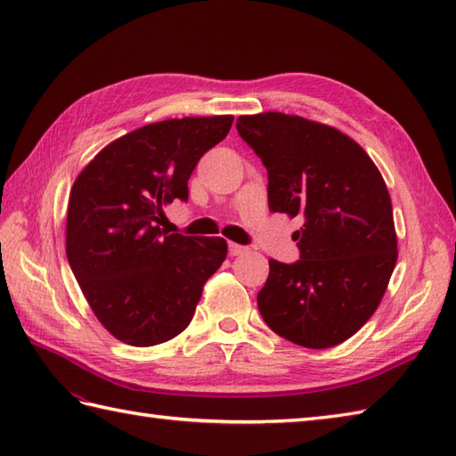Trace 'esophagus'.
I'll use <instances>...</instances> for the list:
<instances>
[{"instance_id": "obj_1", "label": "esophagus", "mask_w": 456, "mask_h": 456, "mask_svg": "<svg viewBox=\"0 0 456 456\" xmlns=\"http://www.w3.org/2000/svg\"><path fill=\"white\" fill-rule=\"evenodd\" d=\"M248 250V247L245 245H237V243H229V253L233 256H239V255H245Z\"/></svg>"}]
</instances>
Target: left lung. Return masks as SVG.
I'll return each mask as SVG.
<instances>
[{
	"instance_id": "1",
	"label": "left lung",
	"mask_w": 456,
	"mask_h": 456,
	"mask_svg": "<svg viewBox=\"0 0 456 456\" xmlns=\"http://www.w3.org/2000/svg\"><path fill=\"white\" fill-rule=\"evenodd\" d=\"M237 131L268 170L270 211L304 217L299 260H268L260 315L299 346L346 341L376 312L398 260L382 174L345 133L297 115H240Z\"/></svg>"
}]
</instances>
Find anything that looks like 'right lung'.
<instances>
[{
  "instance_id": "obj_1",
  "label": "right lung",
  "mask_w": 456,
  "mask_h": 456,
  "mask_svg": "<svg viewBox=\"0 0 456 456\" xmlns=\"http://www.w3.org/2000/svg\"><path fill=\"white\" fill-rule=\"evenodd\" d=\"M233 115L144 125L110 142L76 178L66 256L92 312L119 341L152 346L191 322L203 284L227 256L221 237L160 229L164 206L188 200L198 160Z\"/></svg>"
}]
</instances>
